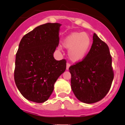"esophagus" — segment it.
<instances>
[{
	"instance_id": "34e87169",
	"label": "esophagus",
	"mask_w": 125,
	"mask_h": 125,
	"mask_svg": "<svg viewBox=\"0 0 125 125\" xmlns=\"http://www.w3.org/2000/svg\"><path fill=\"white\" fill-rule=\"evenodd\" d=\"M70 63H68V62H67V63H66V69L67 70H68V69H69V66H70Z\"/></svg>"
}]
</instances>
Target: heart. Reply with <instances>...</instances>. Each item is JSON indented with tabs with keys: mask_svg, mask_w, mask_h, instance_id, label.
<instances>
[{
	"mask_svg": "<svg viewBox=\"0 0 125 125\" xmlns=\"http://www.w3.org/2000/svg\"><path fill=\"white\" fill-rule=\"evenodd\" d=\"M91 39L85 33H73L67 36L63 45L69 49V57L72 61L78 62L84 58L90 48Z\"/></svg>",
	"mask_w": 125,
	"mask_h": 125,
	"instance_id": "heart-1",
	"label": "heart"
}]
</instances>
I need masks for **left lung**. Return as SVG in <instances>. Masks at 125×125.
Segmentation results:
<instances>
[{
	"mask_svg": "<svg viewBox=\"0 0 125 125\" xmlns=\"http://www.w3.org/2000/svg\"><path fill=\"white\" fill-rule=\"evenodd\" d=\"M69 70L72 90L78 100L86 104L101 101L110 90L114 78L108 46L94 33L87 54Z\"/></svg>",
	"mask_w": 125,
	"mask_h": 125,
	"instance_id": "1",
	"label": "left lung"
}]
</instances>
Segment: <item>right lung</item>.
I'll use <instances>...</instances> for the list:
<instances>
[{"mask_svg":"<svg viewBox=\"0 0 125 125\" xmlns=\"http://www.w3.org/2000/svg\"><path fill=\"white\" fill-rule=\"evenodd\" d=\"M59 23L40 25L22 38L15 57L14 80L27 100H48L54 84L65 72L66 60H56L53 53L59 45Z\"/></svg>","mask_w":125,"mask_h":125,"instance_id":"obj_1","label":"right lung"}]
</instances>
